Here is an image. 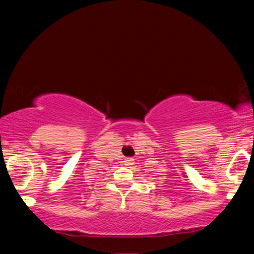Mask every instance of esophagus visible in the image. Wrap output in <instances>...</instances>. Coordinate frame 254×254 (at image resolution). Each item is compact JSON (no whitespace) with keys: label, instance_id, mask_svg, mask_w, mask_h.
I'll return each mask as SVG.
<instances>
[{"label":"esophagus","instance_id":"34e87169","mask_svg":"<svg viewBox=\"0 0 254 254\" xmlns=\"http://www.w3.org/2000/svg\"><path fill=\"white\" fill-rule=\"evenodd\" d=\"M133 163H134V159L132 158H127L126 160H124V165L126 166H132Z\"/></svg>","mask_w":254,"mask_h":254}]
</instances>
